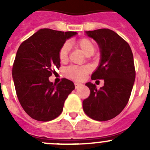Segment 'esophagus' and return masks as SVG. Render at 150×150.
<instances>
[{"label": "esophagus", "instance_id": "34e87169", "mask_svg": "<svg viewBox=\"0 0 150 150\" xmlns=\"http://www.w3.org/2000/svg\"><path fill=\"white\" fill-rule=\"evenodd\" d=\"M82 84L81 83H75V88H79V87L81 86Z\"/></svg>", "mask_w": 150, "mask_h": 150}]
</instances>
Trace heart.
<instances>
[{
	"label": "heart",
	"instance_id": "b5f03b06",
	"mask_svg": "<svg viewBox=\"0 0 150 150\" xmlns=\"http://www.w3.org/2000/svg\"><path fill=\"white\" fill-rule=\"evenodd\" d=\"M76 46L82 50L83 53L86 55H93L95 50V43L91 40L88 38L80 39L77 43ZM70 50V44L65 43L59 50V59L61 62H65L68 57V52ZM90 69L87 66H71L67 67L66 72L71 77L75 79H83L87 74L89 72Z\"/></svg>",
	"mask_w": 150,
	"mask_h": 150
}]
</instances>
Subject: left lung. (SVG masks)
I'll return each mask as SVG.
<instances>
[{
  "label": "left lung",
  "mask_w": 150,
  "mask_h": 150,
  "mask_svg": "<svg viewBox=\"0 0 150 150\" xmlns=\"http://www.w3.org/2000/svg\"><path fill=\"white\" fill-rule=\"evenodd\" d=\"M98 45L100 62L91 79H104L100 89L86 83L90 95L83 102L85 113L97 121H107L120 114L128 104L135 80L134 58L131 47L118 34L102 28L86 31Z\"/></svg>",
  "instance_id": "obj_1"
}]
</instances>
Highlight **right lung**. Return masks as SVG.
Instances as JSON below:
<instances>
[{
    "label": "right lung",
    "mask_w": 150,
    "mask_h": 150,
    "mask_svg": "<svg viewBox=\"0 0 150 150\" xmlns=\"http://www.w3.org/2000/svg\"><path fill=\"white\" fill-rule=\"evenodd\" d=\"M77 34L43 28L18 47L13 66V79L21 106L29 116L47 122L59 116L64 101L75 88L74 83L62 79L50 81L52 69L60 67L59 50L67 40Z\"/></svg>",
    "instance_id": "right-lung-1"
}]
</instances>
